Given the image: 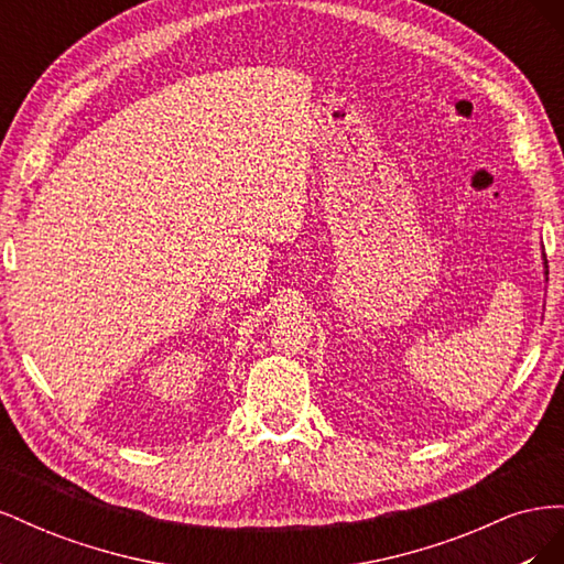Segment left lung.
I'll list each match as a JSON object with an SVG mask.
<instances>
[{"label": "left lung", "instance_id": "left-lung-1", "mask_svg": "<svg viewBox=\"0 0 564 564\" xmlns=\"http://www.w3.org/2000/svg\"><path fill=\"white\" fill-rule=\"evenodd\" d=\"M543 259H545V256H543ZM543 268H545V270H543V275H545V282H549V263H545V261H543Z\"/></svg>", "mask_w": 564, "mask_h": 564}]
</instances>
